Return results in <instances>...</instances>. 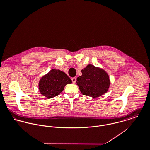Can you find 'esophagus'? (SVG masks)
<instances>
[{"label":"esophagus","instance_id":"obj_1","mask_svg":"<svg viewBox=\"0 0 150 150\" xmlns=\"http://www.w3.org/2000/svg\"><path fill=\"white\" fill-rule=\"evenodd\" d=\"M71 81H72L73 83H75L76 81V77H73V78L71 79Z\"/></svg>","mask_w":150,"mask_h":150}]
</instances>
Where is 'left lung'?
Masks as SVG:
<instances>
[{
	"label": "left lung",
	"mask_w": 150,
	"mask_h": 150,
	"mask_svg": "<svg viewBox=\"0 0 150 150\" xmlns=\"http://www.w3.org/2000/svg\"><path fill=\"white\" fill-rule=\"evenodd\" d=\"M81 72L82 76L77 78L76 83L83 95L98 98L107 92L110 81L104 70L90 64Z\"/></svg>",
	"instance_id": "8db88e82"
}]
</instances>
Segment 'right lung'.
Masks as SVG:
<instances>
[{
    "label": "right lung",
    "instance_id": "1",
    "mask_svg": "<svg viewBox=\"0 0 150 150\" xmlns=\"http://www.w3.org/2000/svg\"><path fill=\"white\" fill-rule=\"evenodd\" d=\"M72 83L64 71L52 69L40 80L39 89L41 94L48 99L58 96L64 89V86Z\"/></svg>",
    "mask_w": 150,
    "mask_h": 150
}]
</instances>
